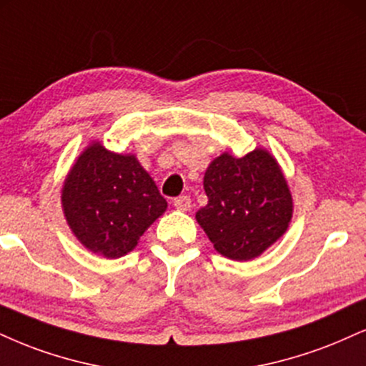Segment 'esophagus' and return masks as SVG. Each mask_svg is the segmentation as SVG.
I'll list each match as a JSON object with an SVG mask.
<instances>
[{
  "label": "esophagus",
  "mask_w": 366,
  "mask_h": 366,
  "mask_svg": "<svg viewBox=\"0 0 366 366\" xmlns=\"http://www.w3.org/2000/svg\"><path fill=\"white\" fill-rule=\"evenodd\" d=\"M174 206L180 211H189V209H191V197H189V196L175 197Z\"/></svg>",
  "instance_id": "obj_1"
}]
</instances>
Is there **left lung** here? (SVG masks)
Here are the masks:
<instances>
[{
	"instance_id": "8db88e82",
	"label": "left lung",
	"mask_w": 366,
	"mask_h": 366,
	"mask_svg": "<svg viewBox=\"0 0 366 366\" xmlns=\"http://www.w3.org/2000/svg\"><path fill=\"white\" fill-rule=\"evenodd\" d=\"M208 204L196 213L219 254L233 261L261 255L288 228L292 194L280 165L264 149L235 158L223 153L204 174Z\"/></svg>"
}]
</instances>
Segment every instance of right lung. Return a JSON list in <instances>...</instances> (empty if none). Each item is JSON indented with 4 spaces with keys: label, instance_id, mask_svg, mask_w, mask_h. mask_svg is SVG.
<instances>
[{
    "label": "right lung",
    "instance_id": "right-lung-1",
    "mask_svg": "<svg viewBox=\"0 0 366 366\" xmlns=\"http://www.w3.org/2000/svg\"><path fill=\"white\" fill-rule=\"evenodd\" d=\"M61 201L78 240L111 259L131 252L167 209L157 184L133 155H117L99 143L73 165Z\"/></svg>",
    "mask_w": 366,
    "mask_h": 366
}]
</instances>
